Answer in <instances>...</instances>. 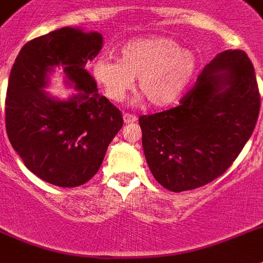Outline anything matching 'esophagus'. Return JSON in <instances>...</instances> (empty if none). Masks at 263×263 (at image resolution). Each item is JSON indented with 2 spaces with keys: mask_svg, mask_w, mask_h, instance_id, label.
<instances>
[{
  "mask_svg": "<svg viewBox=\"0 0 263 263\" xmlns=\"http://www.w3.org/2000/svg\"><path fill=\"white\" fill-rule=\"evenodd\" d=\"M123 121H125V123H133L137 121V117L133 114H129V112H123Z\"/></svg>",
  "mask_w": 263,
  "mask_h": 263,
  "instance_id": "obj_1",
  "label": "esophagus"
}]
</instances>
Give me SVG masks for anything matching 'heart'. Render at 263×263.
<instances>
[{
  "label": "heart",
  "mask_w": 263,
  "mask_h": 263,
  "mask_svg": "<svg viewBox=\"0 0 263 263\" xmlns=\"http://www.w3.org/2000/svg\"><path fill=\"white\" fill-rule=\"evenodd\" d=\"M197 59L165 36H146L130 40L119 49L118 60L101 58L92 73L106 97L121 102L138 78V91L147 103L166 107L179 101L196 72Z\"/></svg>",
  "instance_id": "b5f03b06"
}]
</instances>
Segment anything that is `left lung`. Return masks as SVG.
I'll list each match as a JSON object with an SVG mask.
<instances>
[{
    "mask_svg": "<svg viewBox=\"0 0 263 263\" xmlns=\"http://www.w3.org/2000/svg\"><path fill=\"white\" fill-rule=\"evenodd\" d=\"M259 106L249 56L240 49L220 52L177 107L138 119L152 175L172 192L211 183L239 156L253 134Z\"/></svg>",
    "mask_w": 263,
    "mask_h": 263,
    "instance_id": "left-lung-1",
    "label": "left lung"
}]
</instances>
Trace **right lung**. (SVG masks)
<instances>
[{"instance_id":"add662e5","label":"right lung","mask_w":263,"mask_h":263,"mask_svg":"<svg viewBox=\"0 0 263 263\" xmlns=\"http://www.w3.org/2000/svg\"><path fill=\"white\" fill-rule=\"evenodd\" d=\"M102 43L98 32L60 28L28 41L10 71L6 133L25 166L53 185L72 188L87 183L123 125L122 112L98 94L95 79L84 68ZM59 65L77 91L67 101L42 90L48 73Z\"/></svg>"}]
</instances>
